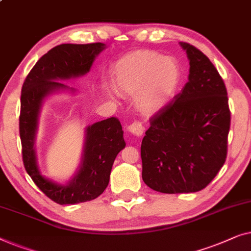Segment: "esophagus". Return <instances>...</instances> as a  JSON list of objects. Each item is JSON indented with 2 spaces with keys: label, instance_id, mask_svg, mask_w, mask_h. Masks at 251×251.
I'll return each mask as SVG.
<instances>
[{
  "label": "esophagus",
  "instance_id": "esophagus-1",
  "mask_svg": "<svg viewBox=\"0 0 251 251\" xmlns=\"http://www.w3.org/2000/svg\"><path fill=\"white\" fill-rule=\"evenodd\" d=\"M127 129H128L129 133H132L133 135L135 136H142V134L144 132L142 124L139 122H134L133 124H130L128 127H127Z\"/></svg>",
  "mask_w": 251,
  "mask_h": 251
}]
</instances>
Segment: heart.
I'll list each match as a JSON object with an SVG mask.
<instances>
[{
    "label": "heart",
    "mask_w": 251,
    "mask_h": 251,
    "mask_svg": "<svg viewBox=\"0 0 251 251\" xmlns=\"http://www.w3.org/2000/svg\"><path fill=\"white\" fill-rule=\"evenodd\" d=\"M181 70L169 56L152 51H136L116 63L112 86L121 97H134L135 107L142 116L150 117L164 109L177 89ZM111 99V94L105 92Z\"/></svg>",
    "instance_id": "heart-1"
}]
</instances>
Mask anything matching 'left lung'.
I'll use <instances>...</instances> for the list:
<instances>
[{
    "label": "left lung",
    "mask_w": 251,
    "mask_h": 251,
    "mask_svg": "<svg viewBox=\"0 0 251 251\" xmlns=\"http://www.w3.org/2000/svg\"><path fill=\"white\" fill-rule=\"evenodd\" d=\"M179 44L190 61L189 80L150 118L141 144L143 181L162 193L204 189L227 154L231 112L224 80L202 52Z\"/></svg>",
    "instance_id": "obj_1"
}]
</instances>
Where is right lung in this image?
Segmentation results:
<instances>
[{
	"label": "right lung",
	"mask_w": 251,
	"mask_h": 251,
	"mask_svg": "<svg viewBox=\"0 0 251 251\" xmlns=\"http://www.w3.org/2000/svg\"><path fill=\"white\" fill-rule=\"evenodd\" d=\"M103 49V43L60 44L35 63L23 84L19 133L24 166L41 191L59 204L85 202L100 196L108 186L116 157L126 146L121 122L110 117L86 128L82 164L67 185L44 177L37 166L35 136L43 99L51 92L67 89L58 80L89 73L95 56Z\"/></svg>",
	"instance_id": "right-lung-1"
}]
</instances>
